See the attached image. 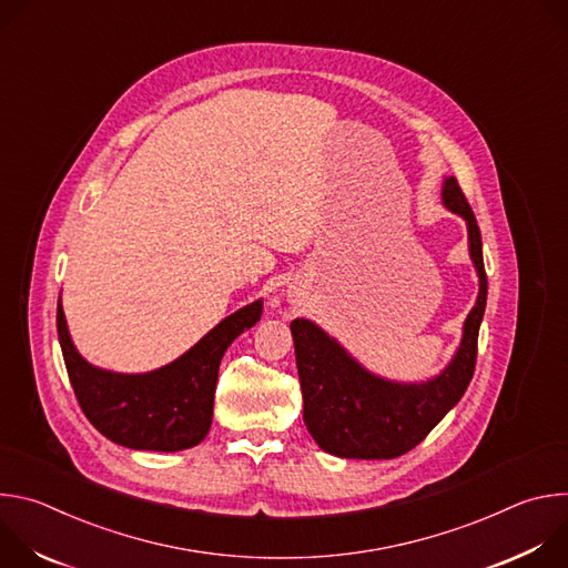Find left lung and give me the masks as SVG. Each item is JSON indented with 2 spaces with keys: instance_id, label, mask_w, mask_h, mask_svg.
<instances>
[{
  "instance_id": "8db88e82",
  "label": "left lung",
  "mask_w": 568,
  "mask_h": 568,
  "mask_svg": "<svg viewBox=\"0 0 568 568\" xmlns=\"http://www.w3.org/2000/svg\"><path fill=\"white\" fill-rule=\"evenodd\" d=\"M443 202L467 222L469 254L478 272L480 290L476 305L465 318L460 348L436 379L425 384H393L379 379L348 357L346 351L312 321L294 318L290 323L303 390V420L323 452L364 460L407 454L427 438L471 382L478 328L485 301H488V276L483 265L480 231L456 178L445 180Z\"/></svg>"
}]
</instances>
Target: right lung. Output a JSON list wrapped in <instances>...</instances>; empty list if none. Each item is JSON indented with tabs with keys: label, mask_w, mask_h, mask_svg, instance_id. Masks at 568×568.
<instances>
[{
	"label": "right lung",
	"mask_w": 568,
	"mask_h": 568,
	"mask_svg": "<svg viewBox=\"0 0 568 568\" xmlns=\"http://www.w3.org/2000/svg\"><path fill=\"white\" fill-rule=\"evenodd\" d=\"M261 314L263 301L237 310L186 355L145 375H121L90 366L71 344L60 301L55 323L67 375L88 420L116 445L180 452L195 447L209 434L222 355Z\"/></svg>",
	"instance_id": "add662e5"
}]
</instances>
